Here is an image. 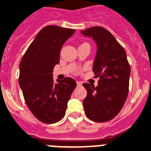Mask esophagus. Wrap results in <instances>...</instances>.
<instances>
[{
	"label": "esophagus",
	"mask_w": 151,
	"mask_h": 151,
	"mask_svg": "<svg viewBox=\"0 0 151 151\" xmlns=\"http://www.w3.org/2000/svg\"><path fill=\"white\" fill-rule=\"evenodd\" d=\"M76 84H77V86H81L82 85V83L81 82H76Z\"/></svg>",
	"instance_id": "obj_1"
}]
</instances>
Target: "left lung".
Listing matches in <instances>:
<instances>
[{"label": "left lung", "instance_id": "8db88e82", "mask_svg": "<svg viewBox=\"0 0 151 151\" xmlns=\"http://www.w3.org/2000/svg\"><path fill=\"white\" fill-rule=\"evenodd\" d=\"M81 34L93 38L97 53L93 65L98 86L85 83L87 95L83 100L85 114L94 122H106L120 113L129 88L131 68L125 50L112 34L101 27H93Z\"/></svg>", "mask_w": 151, "mask_h": 151}]
</instances>
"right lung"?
<instances>
[{"label": "right lung", "mask_w": 151, "mask_h": 151, "mask_svg": "<svg viewBox=\"0 0 151 151\" xmlns=\"http://www.w3.org/2000/svg\"><path fill=\"white\" fill-rule=\"evenodd\" d=\"M75 31L58 26L45 27L36 35L19 64V84L25 102L43 123H56L65 116L68 101L76 86L70 77L57 82L52 78L60 50Z\"/></svg>", "instance_id": "1"}]
</instances>
